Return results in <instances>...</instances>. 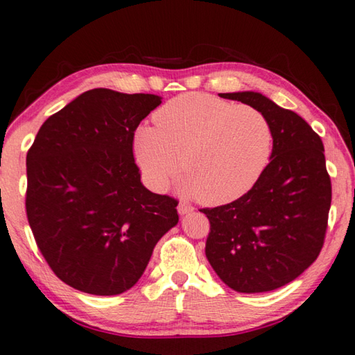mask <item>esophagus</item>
Wrapping results in <instances>:
<instances>
[{
    "instance_id": "obj_1",
    "label": "esophagus",
    "mask_w": 355,
    "mask_h": 355,
    "mask_svg": "<svg viewBox=\"0 0 355 355\" xmlns=\"http://www.w3.org/2000/svg\"><path fill=\"white\" fill-rule=\"evenodd\" d=\"M177 209H178V212H180V214H182V216H184V214H188V212H192V211H194V208H192L191 205L184 203V202L180 203Z\"/></svg>"
}]
</instances>
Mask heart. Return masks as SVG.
Here are the masks:
<instances>
[{"instance_id":"obj_1","label":"heart","mask_w":355,"mask_h":355,"mask_svg":"<svg viewBox=\"0 0 355 355\" xmlns=\"http://www.w3.org/2000/svg\"><path fill=\"white\" fill-rule=\"evenodd\" d=\"M153 119L157 127L138 128L133 150L155 191H164L182 169L183 196L227 205L247 194L272 159L273 125L253 107L188 93L161 105Z\"/></svg>"}]
</instances>
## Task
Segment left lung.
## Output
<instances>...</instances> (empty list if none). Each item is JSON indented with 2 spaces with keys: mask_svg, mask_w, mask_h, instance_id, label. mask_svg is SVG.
Here are the masks:
<instances>
[{
  "mask_svg": "<svg viewBox=\"0 0 355 355\" xmlns=\"http://www.w3.org/2000/svg\"><path fill=\"white\" fill-rule=\"evenodd\" d=\"M218 96L266 114L275 144L266 172L247 194L200 209L211 225L205 253L230 288L270 292L298 278L323 248L332 200L323 141L300 114L261 93Z\"/></svg>",
  "mask_w": 355,
  "mask_h": 355,
  "instance_id": "obj_1",
  "label": "left lung"
}]
</instances>
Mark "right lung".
<instances>
[{"instance_id": "1", "label": "right lung", "mask_w": 355, "mask_h": 355, "mask_svg": "<svg viewBox=\"0 0 355 355\" xmlns=\"http://www.w3.org/2000/svg\"><path fill=\"white\" fill-rule=\"evenodd\" d=\"M155 94L82 93L43 122L26 157V214L51 270L80 292L110 296L137 284L157 242L178 223L175 198L141 183L133 158Z\"/></svg>"}]
</instances>
